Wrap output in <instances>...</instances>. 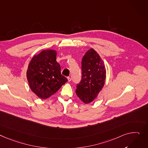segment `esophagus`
Returning a JSON list of instances; mask_svg holds the SVG:
<instances>
[{
  "mask_svg": "<svg viewBox=\"0 0 148 148\" xmlns=\"http://www.w3.org/2000/svg\"><path fill=\"white\" fill-rule=\"evenodd\" d=\"M68 81L69 82H70L71 81V77H68Z\"/></svg>",
  "mask_w": 148,
  "mask_h": 148,
  "instance_id": "1",
  "label": "esophagus"
}]
</instances>
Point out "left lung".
<instances>
[{"mask_svg":"<svg viewBox=\"0 0 148 148\" xmlns=\"http://www.w3.org/2000/svg\"><path fill=\"white\" fill-rule=\"evenodd\" d=\"M82 70V80L77 84L75 92L80 100L88 103L102 89L106 78L103 62L93 49H89L83 57Z\"/></svg>","mask_w":148,"mask_h":148,"instance_id":"1","label":"left lung"}]
</instances>
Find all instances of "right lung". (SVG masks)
<instances>
[{
  "label": "right lung",
  "instance_id": "1",
  "mask_svg": "<svg viewBox=\"0 0 148 148\" xmlns=\"http://www.w3.org/2000/svg\"><path fill=\"white\" fill-rule=\"evenodd\" d=\"M56 60V52L43 51L35 55L28 65L27 77L32 90L41 99L55 93L67 81L61 73Z\"/></svg>",
  "mask_w": 148,
  "mask_h": 148
}]
</instances>
